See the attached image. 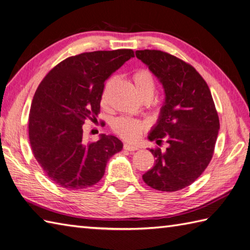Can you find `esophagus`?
<instances>
[{"label":"esophagus","instance_id":"1","mask_svg":"<svg viewBox=\"0 0 250 250\" xmlns=\"http://www.w3.org/2000/svg\"><path fill=\"white\" fill-rule=\"evenodd\" d=\"M124 148L125 150H129V151H135V150H139V147L136 145H132V144H128V143H125L124 145Z\"/></svg>","mask_w":250,"mask_h":250}]
</instances>
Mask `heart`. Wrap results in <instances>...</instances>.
<instances>
[{
    "label": "heart",
    "mask_w": 250,
    "mask_h": 250,
    "mask_svg": "<svg viewBox=\"0 0 250 250\" xmlns=\"http://www.w3.org/2000/svg\"><path fill=\"white\" fill-rule=\"evenodd\" d=\"M133 82L136 91L142 99L145 97H153L157 83L155 77L149 71L145 70V68L137 70L133 74ZM145 126L146 125L144 122L137 119L128 118V117H119L111 124V129L116 134H118L122 139L129 141L136 140L141 135L143 130L145 129Z\"/></svg>",
    "instance_id": "heart-1"
}]
</instances>
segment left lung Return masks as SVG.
<instances>
[{
	"mask_svg": "<svg viewBox=\"0 0 250 250\" xmlns=\"http://www.w3.org/2000/svg\"><path fill=\"white\" fill-rule=\"evenodd\" d=\"M137 59L162 83L166 100L149 141L166 139L168 147L150 149L156 164L143 175L149 187L177 191L205 171L214 155L219 118L206 82L195 68L161 50H136Z\"/></svg>",
	"mask_w": 250,
	"mask_h": 250,
	"instance_id": "1",
	"label": "left lung"
}]
</instances>
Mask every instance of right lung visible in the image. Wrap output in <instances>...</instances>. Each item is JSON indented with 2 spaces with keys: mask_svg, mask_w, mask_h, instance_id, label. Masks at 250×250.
<instances>
[{
  "mask_svg": "<svg viewBox=\"0 0 250 250\" xmlns=\"http://www.w3.org/2000/svg\"><path fill=\"white\" fill-rule=\"evenodd\" d=\"M134 57L132 49L92 51L66 58L36 89L29 115L32 152L52 183L81 190L99 183L106 163L122 149L114 135L87 143L83 125L97 120L104 83Z\"/></svg>",
  "mask_w": 250,
  "mask_h": 250,
  "instance_id": "add662e5",
  "label": "right lung"
}]
</instances>
